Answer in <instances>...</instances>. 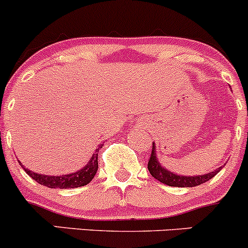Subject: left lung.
<instances>
[{
	"mask_svg": "<svg viewBox=\"0 0 248 248\" xmlns=\"http://www.w3.org/2000/svg\"><path fill=\"white\" fill-rule=\"evenodd\" d=\"M221 168L222 167L217 168V170L209 173V174L196 175V177L177 175L174 174V173L167 170L166 168H163L159 163V161H157L154 143H153L152 155H150L149 161H148V170H149V173L155 178V179L161 181L162 184H166V185L175 186V187H193V186L201 185V184H204L205 181H208L209 179L215 177L219 170H221Z\"/></svg>",
	"mask_w": 248,
	"mask_h": 248,
	"instance_id": "obj_1",
	"label": "left lung"
}]
</instances>
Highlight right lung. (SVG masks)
Wrapping results in <instances>:
<instances>
[{
  "mask_svg": "<svg viewBox=\"0 0 248 248\" xmlns=\"http://www.w3.org/2000/svg\"><path fill=\"white\" fill-rule=\"evenodd\" d=\"M101 148V147H99ZM98 150L96 149L95 154H93L91 161L87 163V166L80 170L78 172L71 173V174L67 175H58V177H51V175H44V174H38V173L31 172L30 170L22 168L25 172L30 175L32 179H34L37 183L42 184V185L47 186L51 188H74V187H80V186H85L91 180L93 179L95 175L96 170H98Z\"/></svg>",
  "mask_w": 248,
  "mask_h": 248,
  "instance_id": "obj_1",
  "label": "right lung"
}]
</instances>
